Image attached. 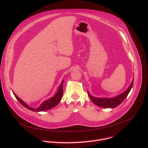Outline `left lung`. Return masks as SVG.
Here are the masks:
<instances>
[{
  "label": "left lung",
  "mask_w": 148,
  "mask_h": 148,
  "mask_svg": "<svg viewBox=\"0 0 148 148\" xmlns=\"http://www.w3.org/2000/svg\"><path fill=\"white\" fill-rule=\"evenodd\" d=\"M134 83V80L132 81V83L130 86L129 88L126 90L123 93L120 94L119 95H118L116 97H114L113 98H95L92 97L88 91H87L88 95L90 99L92 101V102L97 105L103 108H115L118 105L121 103L124 99L126 98V97L128 96V94L130 93Z\"/></svg>",
  "instance_id": "1"
}]
</instances>
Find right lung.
I'll use <instances>...</instances> for the list:
<instances>
[{
	"label": "right lung",
	"instance_id": "obj_1",
	"mask_svg": "<svg viewBox=\"0 0 148 148\" xmlns=\"http://www.w3.org/2000/svg\"><path fill=\"white\" fill-rule=\"evenodd\" d=\"M63 82H64V80L62 81L60 86L59 87L58 91L55 95V96H54L53 98H51L46 101H44L38 107L36 108L30 107L29 106H28L27 104H26L24 101H23L22 99H20L14 92H13V94L15 96V97L17 98V99L19 101V102L22 105H23L25 108H27L28 110H31L32 111H36V112L45 111L50 110V109L56 107V105L59 103V102L60 101V100L62 98V96L63 95V88H62Z\"/></svg>",
	"mask_w": 148,
	"mask_h": 148
}]
</instances>
